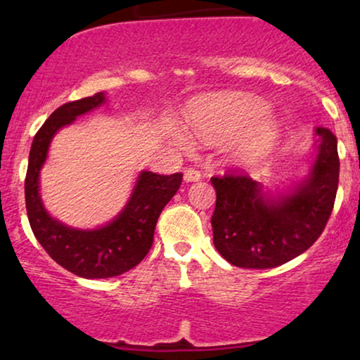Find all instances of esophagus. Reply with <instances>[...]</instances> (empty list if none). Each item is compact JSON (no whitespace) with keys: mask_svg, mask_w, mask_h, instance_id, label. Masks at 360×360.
Instances as JSON below:
<instances>
[{"mask_svg":"<svg viewBox=\"0 0 360 360\" xmlns=\"http://www.w3.org/2000/svg\"><path fill=\"white\" fill-rule=\"evenodd\" d=\"M184 179H185V181H198V180H201V172L200 170H196V169H186L185 172H184Z\"/></svg>","mask_w":360,"mask_h":360,"instance_id":"esophagus-1","label":"esophagus"}]
</instances>
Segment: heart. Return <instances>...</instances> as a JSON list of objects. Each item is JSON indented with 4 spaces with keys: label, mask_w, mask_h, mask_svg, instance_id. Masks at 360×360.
I'll list each match as a JSON object with an SVG mask.
<instances>
[{
    "label": "heart",
    "mask_w": 360,
    "mask_h": 360,
    "mask_svg": "<svg viewBox=\"0 0 360 360\" xmlns=\"http://www.w3.org/2000/svg\"><path fill=\"white\" fill-rule=\"evenodd\" d=\"M262 110V105L250 98H233L195 110L190 124L205 139L238 134L233 142L234 155L250 162L267 154L278 136V126L272 117H259Z\"/></svg>",
    "instance_id": "b5f03b06"
}]
</instances>
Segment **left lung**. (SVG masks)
<instances>
[{
    "mask_svg": "<svg viewBox=\"0 0 360 360\" xmlns=\"http://www.w3.org/2000/svg\"><path fill=\"white\" fill-rule=\"evenodd\" d=\"M319 150L308 180L292 196L270 201L240 170L211 176L216 206L213 243L240 269H274L303 254L326 228L339 184L338 139L318 127Z\"/></svg>",
    "mask_w": 360,
    "mask_h": 360,
    "instance_id": "obj_1",
    "label": "left lung"
}]
</instances>
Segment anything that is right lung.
Instances as JSON below:
<instances>
[{
	"mask_svg": "<svg viewBox=\"0 0 360 360\" xmlns=\"http://www.w3.org/2000/svg\"><path fill=\"white\" fill-rule=\"evenodd\" d=\"M103 101L105 95L95 93L57 108L34 136L24 180L29 224L39 244L58 265L83 278H110L134 269L149 254L157 219L184 180L181 174L144 172L122 213L100 229H72L52 219L39 198V170L47 157L52 136Z\"/></svg>",
	"mask_w": 360,
	"mask_h": 360,
	"instance_id": "add662e5",
	"label": "right lung"
}]
</instances>
